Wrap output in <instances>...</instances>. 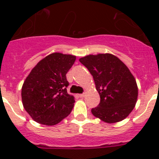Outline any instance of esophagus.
<instances>
[{"label": "esophagus", "instance_id": "1", "mask_svg": "<svg viewBox=\"0 0 159 159\" xmlns=\"http://www.w3.org/2000/svg\"><path fill=\"white\" fill-rule=\"evenodd\" d=\"M84 94H80V95H79V97H80V98H84Z\"/></svg>", "mask_w": 159, "mask_h": 159}]
</instances>
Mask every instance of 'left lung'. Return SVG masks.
I'll use <instances>...</instances> for the list:
<instances>
[{
  "instance_id": "obj_1",
  "label": "left lung",
  "mask_w": 159,
  "mask_h": 159,
  "mask_svg": "<svg viewBox=\"0 0 159 159\" xmlns=\"http://www.w3.org/2000/svg\"><path fill=\"white\" fill-rule=\"evenodd\" d=\"M80 62L92 75L100 96L99 104L92 109V115L107 123L126 119L138 99L137 84L128 67L110 53L88 55Z\"/></svg>"
}]
</instances>
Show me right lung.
Instances as JSON below:
<instances>
[{
  "instance_id": "add662e5",
  "label": "right lung",
  "mask_w": 159,
  "mask_h": 159,
  "mask_svg": "<svg viewBox=\"0 0 159 159\" xmlns=\"http://www.w3.org/2000/svg\"><path fill=\"white\" fill-rule=\"evenodd\" d=\"M75 59L72 55L52 53L38 62L25 79L22 103L36 123L53 126L71 113L75 99L67 92L66 74Z\"/></svg>"
}]
</instances>
